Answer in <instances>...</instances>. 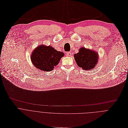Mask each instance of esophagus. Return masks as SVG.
I'll list each match as a JSON object with an SVG mask.
<instances>
[{
	"label": "esophagus",
	"mask_w": 128,
	"mask_h": 128,
	"mask_svg": "<svg viewBox=\"0 0 128 128\" xmlns=\"http://www.w3.org/2000/svg\"><path fill=\"white\" fill-rule=\"evenodd\" d=\"M66 56H72V54H71V52H67L66 53Z\"/></svg>",
	"instance_id": "1"
}]
</instances>
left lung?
<instances>
[{
    "label": "left lung",
    "instance_id": "1",
    "mask_svg": "<svg viewBox=\"0 0 128 128\" xmlns=\"http://www.w3.org/2000/svg\"><path fill=\"white\" fill-rule=\"evenodd\" d=\"M74 58L79 67L87 70L95 68L98 62V55L95 51L81 47L79 52L74 54Z\"/></svg>",
    "mask_w": 128,
    "mask_h": 128
}]
</instances>
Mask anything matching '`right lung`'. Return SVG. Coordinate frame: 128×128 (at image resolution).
Instances as JSON below:
<instances>
[{
	"mask_svg": "<svg viewBox=\"0 0 128 128\" xmlns=\"http://www.w3.org/2000/svg\"><path fill=\"white\" fill-rule=\"evenodd\" d=\"M64 54L58 52L52 46L44 45L38 46L31 56L33 65L43 72H50L58 65Z\"/></svg>",
	"mask_w": 128,
	"mask_h": 128,
	"instance_id": "1",
	"label": "right lung"
}]
</instances>
